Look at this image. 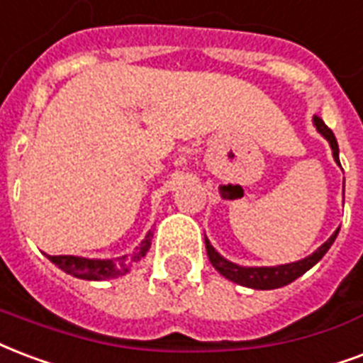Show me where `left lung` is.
Masks as SVG:
<instances>
[{"mask_svg": "<svg viewBox=\"0 0 363 363\" xmlns=\"http://www.w3.org/2000/svg\"><path fill=\"white\" fill-rule=\"evenodd\" d=\"M312 123L316 127V131L320 133V135L328 140L329 146H331L333 160L337 162V165H341V163H339V145H337V138L335 135H333V131H331V129L323 123V120H320L318 116L312 118ZM342 196H345V186H342ZM337 234H339V228H337V230L329 236L328 242H323L312 255L304 257L301 261L287 262V264H278V267H240L236 262L228 261V259H225V257L220 255L217 249L213 247L211 242H209L207 238L206 249L207 257H209V261H211V264L215 267V270H217L220 276H225L226 280L234 281L238 286L251 287V289H278V287H284L287 286V284H291V281L297 280L298 276H303L306 270H311V268L328 253V249L333 245Z\"/></svg>", "mask_w": 363, "mask_h": 363, "instance_id": "1", "label": "left lung"}]
</instances>
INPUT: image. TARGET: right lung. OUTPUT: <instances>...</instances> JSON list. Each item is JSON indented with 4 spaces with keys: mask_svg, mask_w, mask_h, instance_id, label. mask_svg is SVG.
<instances>
[{
    "mask_svg": "<svg viewBox=\"0 0 363 363\" xmlns=\"http://www.w3.org/2000/svg\"><path fill=\"white\" fill-rule=\"evenodd\" d=\"M152 245V232H148L145 240L138 243L129 255L116 257V259H89V257H76V255H47V259L57 264L60 270L70 274L74 278L82 280L102 281L112 280L118 276H123L131 270L135 262H138L148 253Z\"/></svg>",
    "mask_w": 363,
    "mask_h": 363,
    "instance_id": "1",
    "label": "right lung"
}]
</instances>
